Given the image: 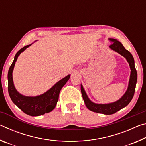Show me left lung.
<instances>
[{"instance_id": "left-lung-1", "label": "left lung", "mask_w": 146, "mask_h": 146, "mask_svg": "<svg viewBox=\"0 0 146 146\" xmlns=\"http://www.w3.org/2000/svg\"><path fill=\"white\" fill-rule=\"evenodd\" d=\"M108 40L112 43V44L110 46V48L112 49L113 51L120 54V55L123 56L126 59L127 62L129 63L131 69V74L126 91L120 99L114 102L108 104H97L92 102L89 98L82 84L80 85V88L84 101L85 104L88 110H90L91 111L102 113V114L104 115H112L121 109L127 106L131 102V100H132L135 93L136 84L137 82V72L135 69L134 58H133L131 53L129 51H128L127 49H125L122 43H120L117 39L109 38Z\"/></svg>"}]
</instances>
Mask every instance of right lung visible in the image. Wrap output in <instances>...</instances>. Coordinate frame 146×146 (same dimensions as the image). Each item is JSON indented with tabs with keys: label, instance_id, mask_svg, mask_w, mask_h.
Returning a JSON list of instances; mask_svg holds the SVG:
<instances>
[{
	"label": "right lung",
	"instance_id": "right-lung-1",
	"mask_svg": "<svg viewBox=\"0 0 146 146\" xmlns=\"http://www.w3.org/2000/svg\"><path fill=\"white\" fill-rule=\"evenodd\" d=\"M31 44L27 45L20 49L15 56L13 62L9 69L8 73V93L13 102L24 113L32 117H36L51 112L55 109L58 102L59 93L61 89L70 79V75L62 78L49 90L42 95L35 97H29L22 95L18 92L15 87L13 80L14 66L18 56Z\"/></svg>",
	"mask_w": 146,
	"mask_h": 146
}]
</instances>
